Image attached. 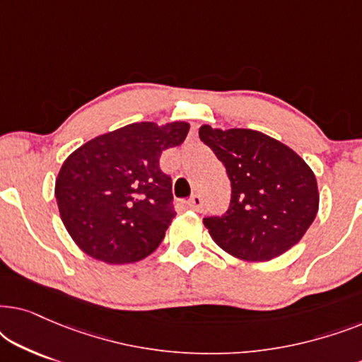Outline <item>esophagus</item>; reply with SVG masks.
Returning a JSON list of instances; mask_svg holds the SVG:
<instances>
[{
    "mask_svg": "<svg viewBox=\"0 0 362 362\" xmlns=\"http://www.w3.org/2000/svg\"><path fill=\"white\" fill-rule=\"evenodd\" d=\"M187 207L192 211H197L201 212L202 211V197L199 194H194L189 197V201H187Z\"/></svg>",
    "mask_w": 362,
    "mask_h": 362,
    "instance_id": "obj_1",
    "label": "esophagus"
}]
</instances>
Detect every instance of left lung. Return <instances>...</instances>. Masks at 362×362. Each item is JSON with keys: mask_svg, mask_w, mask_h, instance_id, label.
Returning <instances> with one entry per match:
<instances>
[{"mask_svg": "<svg viewBox=\"0 0 362 362\" xmlns=\"http://www.w3.org/2000/svg\"><path fill=\"white\" fill-rule=\"evenodd\" d=\"M199 138L226 166L230 204L204 217L217 245L242 260H272L298 244L318 212V186L293 150L247 128H199Z\"/></svg>", "mask_w": 362, "mask_h": 362, "instance_id": "obj_1", "label": "left lung"}]
</instances>
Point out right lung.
<instances>
[{
  "instance_id": "1",
  "label": "right lung",
  "mask_w": 362,
  "mask_h": 362,
  "mask_svg": "<svg viewBox=\"0 0 362 362\" xmlns=\"http://www.w3.org/2000/svg\"><path fill=\"white\" fill-rule=\"evenodd\" d=\"M185 122L132 123L87 141L64 161L56 181L61 219L76 244L112 265L158 249L175 217L163 150L181 145Z\"/></svg>"
}]
</instances>
